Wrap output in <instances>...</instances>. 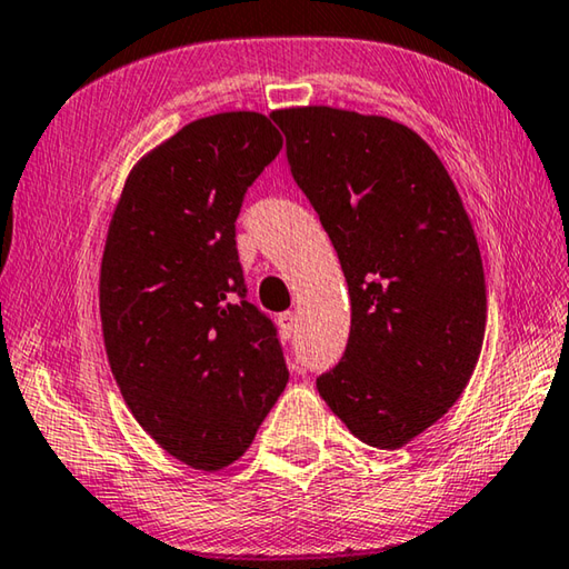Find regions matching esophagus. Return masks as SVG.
<instances>
[{"instance_id": "obj_1", "label": "esophagus", "mask_w": 569, "mask_h": 569, "mask_svg": "<svg viewBox=\"0 0 569 569\" xmlns=\"http://www.w3.org/2000/svg\"><path fill=\"white\" fill-rule=\"evenodd\" d=\"M278 326H281V333L286 336V339H291V336L296 333V313L286 311L278 316Z\"/></svg>"}]
</instances>
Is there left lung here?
<instances>
[{
    "instance_id": "left-lung-1",
    "label": "left lung",
    "mask_w": 569,
    "mask_h": 569,
    "mask_svg": "<svg viewBox=\"0 0 569 569\" xmlns=\"http://www.w3.org/2000/svg\"><path fill=\"white\" fill-rule=\"evenodd\" d=\"M271 120L351 296L349 343L316 387L351 435L397 449L445 417L477 366L487 286L475 228L437 152L403 124L333 108Z\"/></svg>"
}]
</instances>
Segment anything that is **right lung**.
<instances>
[{
  "instance_id": "obj_1",
  "label": "right lung",
  "mask_w": 569,
  "mask_h": 569,
  "mask_svg": "<svg viewBox=\"0 0 569 569\" xmlns=\"http://www.w3.org/2000/svg\"><path fill=\"white\" fill-rule=\"evenodd\" d=\"M283 138L266 114L196 120L142 158L100 273L104 349L140 427L186 465L236 461L288 383L271 316L248 303L236 220Z\"/></svg>"
}]
</instances>
